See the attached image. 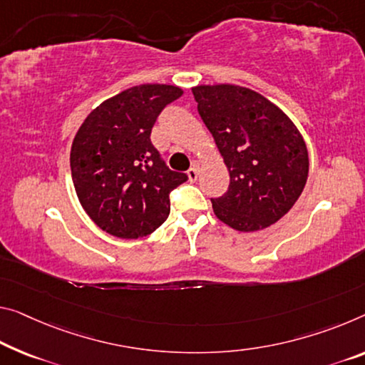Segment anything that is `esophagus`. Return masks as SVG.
<instances>
[{
  "label": "esophagus",
  "mask_w": 365,
  "mask_h": 365,
  "mask_svg": "<svg viewBox=\"0 0 365 365\" xmlns=\"http://www.w3.org/2000/svg\"><path fill=\"white\" fill-rule=\"evenodd\" d=\"M197 176H199V170H197V166L189 168V171H187V178H189V181H190V182H194L195 179H197Z\"/></svg>",
  "instance_id": "34e87169"
}]
</instances>
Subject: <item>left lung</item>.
Listing matches in <instances>:
<instances>
[{
    "instance_id": "1",
    "label": "left lung",
    "mask_w": 365,
    "mask_h": 365,
    "mask_svg": "<svg viewBox=\"0 0 365 365\" xmlns=\"http://www.w3.org/2000/svg\"><path fill=\"white\" fill-rule=\"evenodd\" d=\"M192 94L230 173L227 192L212 199L217 218L238 232L276 223L308 176L307 145L294 122L248 88L195 86Z\"/></svg>"
}]
</instances>
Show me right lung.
<instances>
[{
  "mask_svg": "<svg viewBox=\"0 0 365 365\" xmlns=\"http://www.w3.org/2000/svg\"><path fill=\"white\" fill-rule=\"evenodd\" d=\"M182 96L171 85L128 88L99 104L76 132L70 166L83 209L104 232L140 238L170 215V194L186 182L151 143V128L168 104Z\"/></svg>",
  "mask_w": 365,
  "mask_h": 365,
  "instance_id": "1",
  "label": "right lung"
}]
</instances>
